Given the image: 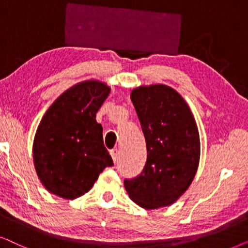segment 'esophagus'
<instances>
[{
    "label": "esophagus",
    "instance_id": "1",
    "mask_svg": "<svg viewBox=\"0 0 248 248\" xmlns=\"http://www.w3.org/2000/svg\"><path fill=\"white\" fill-rule=\"evenodd\" d=\"M110 153H111L112 160H113V162L115 163L118 161V158H119V150H118V148H113V150L110 151Z\"/></svg>",
    "mask_w": 248,
    "mask_h": 248
}]
</instances>
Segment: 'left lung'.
Returning <instances> with one entry per match:
<instances>
[{
  "instance_id": "left-lung-1",
  "label": "left lung",
  "mask_w": 248,
  "mask_h": 248,
  "mask_svg": "<svg viewBox=\"0 0 248 248\" xmlns=\"http://www.w3.org/2000/svg\"><path fill=\"white\" fill-rule=\"evenodd\" d=\"M147 148L143 172L124 181L128 195L146 210L169 206L190 186L200 163L201 141L183 96L163 84L140 86L130 94Z\"/></svg>"
}]
</instances>
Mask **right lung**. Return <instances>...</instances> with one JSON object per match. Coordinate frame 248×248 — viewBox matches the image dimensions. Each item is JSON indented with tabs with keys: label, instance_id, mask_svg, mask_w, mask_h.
Here are the masks:
<instances>
[{
	"label": "right lung",
	"instance_id": "add662e5",
	"mask_svg": "<svg viewBox=\"0 0 248 248\" xmlns=\"http://www.w3.org/2000/svg\"><path fill=\"white\" fill-rule=\"evenodd\" d=\"M110 94L100 80L78 82L63 92L39 122L32 144L37 176L49 193L75 200L113 166L103 144L96 112Z\"/></svg>",
	"mask_w": 248,
	"mask_h": 248
}]
</instances>
